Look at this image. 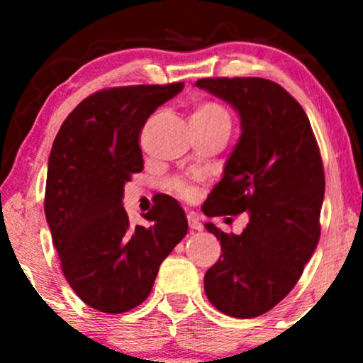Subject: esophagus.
<instances>
[{
    "mask_svg": "<svg viewBox=\"0 0 363 363\" xmlns=\"http://www.w3.org/2000/svg\"><path fill=\"white\" fill-rule=\"evenodd\" d=\"M187 223H189L191 230H203L201 220H199V216L196 215V213L187 215Z\"/></svg>",
    "mask_w": 363,
    "mask_h": 363,
    "instance_id": "obj_1",
    "label": "esophagus"
}]
</instances>
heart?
Segmentation results:
<instances>
[{
	"label": "heart",
	"mask_w": 363,
	"mask_h": 363,
	"mask_svg": "<svg viewBox=\"0 0 363 363\" xmlns=\"http://www.w3.org/2000/svg\"><path fill=\"white\" fill-rule=\"evenodd\" d=\"M193 119L196 121H228L227 112L222 106L215 102H201L196 106V109L193 112ZM170 187H172L176 193L181 196H191L193 194V189L182 181H172L170 182Z\"/></svg>",
	"instance_id": "obj_1"
}]
</instances>
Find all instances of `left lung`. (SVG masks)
<instances>
[{
	"instance_id": "obj_1",
	"label": "left lung",
	"mask_w": 363,
	"mask_h": 363,
	"mask_svg": "<svg viewBox=\"0 0 363 363\" xmlns=\"http://www.w3.org/2000/svg\"><path fill=\"white\" fill-rule=\"evenodd\" d=\"M196 86L230 104L242 128L203 213H249L240 235L205 225L222 244L205 274L206 297L232 318H257L290 294L319 242L324 169L318 141L301 104L278 83L203 78Z\"/></svg>"
}]
</instances>
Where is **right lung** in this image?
Here are the masks:
<instances>
[{
	"label": "right lung",
	"instance_id": "right-lung-1",
	"mask_svg": "<svg viewBox=\"0 0 363 363\" xmlns=\"http://www.w3.org/2000/svg\"><path fill=\"white\" fill-rule=\"evenodd\" d=\"M184 89L114 86L95 91L61 124L48 164L44 211L66 281L91 309L123 314L147 301L162 261L187 234L181 205L162 196L129 223L124 184L143 170L140 135L157 107Z\"/></svg>",
	"mask_w": 363,
	"mask_h": 363
}]
</instances>
